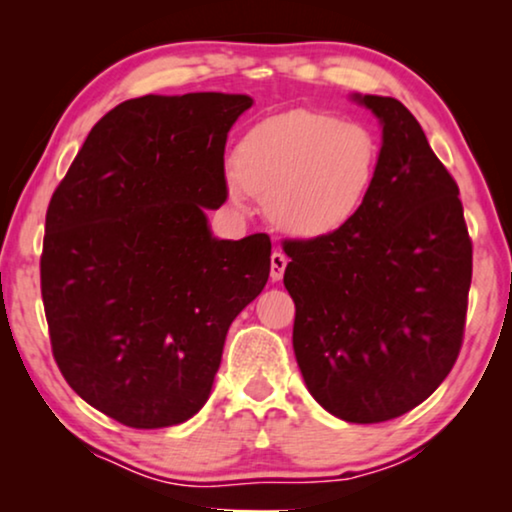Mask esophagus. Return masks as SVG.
I'll list each match as a JSON object with an SVG mask.
<instances>
[{"mask_svg":"<svg viewBox=\"0 0 512 512\" xmlns=\"http://www.w3.org/2000/svg\"><path fill=\"white\" fill-rule=\"evenodd\" d=\"M286 263H289V258H286V254H282V251H275V254L270 256V279L272 282H279V279L284 277Z\"/></svg>","mask_w":512,"mask_h":512,"instance_id":"1","label":"esophagus"}]
</instances>
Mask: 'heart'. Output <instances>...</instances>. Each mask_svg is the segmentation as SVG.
Segmentation results:
<instances>
[{
  "label": "heart",
  "instance_id": "obj_1",
  "mask_svg": "<svg viewBox=\"0 0 512 512\" xmlns=\"http://www.w3.org/2000/svg\"><path fill=\"white\" fill-rule=\"evenodd\" d=\"M380 158V139L368 125L324 111H284L240 139L228 198L242 207L244 191L256 195L279 230L317 240L359 216L375 188Z\"/></svg>",
  "mask_w": 512,
  "mask_h": 512
}]
</instances>
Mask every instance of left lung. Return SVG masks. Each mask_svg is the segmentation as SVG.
Returning a JSON list of instances; mask_svg holds the SVG:
<instances>
[{"mask_svg":"<svg viewBox=\"0 0 512 512\" xmlns=\"http://www.w3.org/2000/svg\"><path fill=\"white\" fill-rule=\"evenodd\" d=\"M349 97L380 121V174L349 226L284 244V286L307 391L345 422L377 424L426 401L457 361L473 247L417 118L394 97Z\"/></svg>","mask_w":512,"mask_h":512,"instance_id":"1","label":"left lung"}]
</instances>
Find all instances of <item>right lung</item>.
Here are the masks:
<instances>
[{
    "instance_id": "add662e5",
    "label": "right lung",
    "mask_w": 512,
    "mask_h": 512,
    "mask_svg": "<svg viewBox=\"0 0 512 512\" xmlns=\"http://www.w3.org/2000/svg\"><path fill=\"white\" fill-rule=\"evenodd\" d=\"M254 100L144 95L90 130L46 212L53 356L88 405L132 429L198 415L233 319L263 291L270 237L219 240L223 153Z\"/></svg>"
}]
</instances>
